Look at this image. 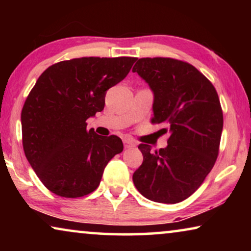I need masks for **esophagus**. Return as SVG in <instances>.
<instances>
[{
	"instance_id": "obj_1",
	"label": "esophagus",
	"mask_w": 251,
	"mask_h": 251,
	"mask_svg": "<svg viewBox=\"0 0 251 251\" xmlns=\"http://www.w3.org/2000/svg\"><path fill=\"white\" fill-rule=\"evenodd\" d=\"M123 145H125L126 149H132V147L136 146V144L133 140L126 138V139H123Z\"/></svg>"
}]
</instances>
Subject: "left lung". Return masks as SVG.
Here are the masks:
<instances>
[{
    "label": "left lung",
    "mask_w": 251,
    "mask_h": 251,
    "mask_svg": "<svg viewBox=\"0 0 251 251\" xmlns=\"http://www.w3.org/2000/svg\"><path fill=\"white\" fill-rule=\"evenodd\" d=\"M132 72L154 94L152 123L170 133L166 149L138 146L144 160L133 184L151 201L178 203L201 186L217 160L224 122L217 91L194 66L173 58H140Z\"/></svg>",
    "instance_id": "obj_1"
}]
</instances>
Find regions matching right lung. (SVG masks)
Returning <instances> with one entry per match:
<instances>
[{
	"mask_svg": "<svg viewBox=\"0 0 251 251\" xmlns=\"http://www.w3.org/2000/svg\"><path fill=\"white\" fill-rule=\"evenodd\" d=\"M133 57H83L48 67L22 111L24 152L44 186L63 198H81L98 187L109 160L123 151L118 136L87 130V120L105 106L106 91L121 82Z\"/></svg>",
	"mask_w": 251,
	"mask_h": 251,
	"instance_id": "obj_1",
	"label": "right lung"
}]
</instances>
